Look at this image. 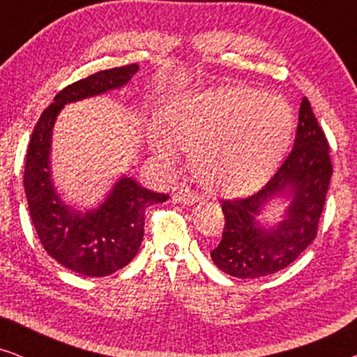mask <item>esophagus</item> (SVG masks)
I'll return each instance as SVG.
<instances>
[{
    "instance_id": "obj_1",
    "label": "esophagus",
    "mask_w": 357,
    "mask_h": 357,
    "mask_svg": "<svg viewBox=\"0 0 357 357\" xmlns=\"http://www.w3.org/2000/svg\"><path fill=\"white\" fill-rule=\"evenodd\" d=\"M172 199L175 203H185V204H193L202 199V197L193 190H190L187 185H180V187L175 190Z\"/></svg>"
}]
</instances>
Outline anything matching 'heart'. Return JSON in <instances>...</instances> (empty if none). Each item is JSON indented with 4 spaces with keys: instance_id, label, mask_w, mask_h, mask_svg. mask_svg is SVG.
<instances>
[{
    "instance_id": "1",
    "label": "heart",
    "mask_w": 357,
    "mask_h": 357,
    "mask_svg": "<svg viewBox=\"0 0 357 357\" xmlns=\"http://www.w3.org/2000/svg\"><path fill=\"white\" fill-rule=\"evenodd\" d=\"M160 126L167 137L160 131L149 136L159 154H174L172 139L190 149V162L202 183L237 193L260 183L282 159L294 115L281 97L221 86L175 99L160 115Z\"/></svg>"
}]
</instances>
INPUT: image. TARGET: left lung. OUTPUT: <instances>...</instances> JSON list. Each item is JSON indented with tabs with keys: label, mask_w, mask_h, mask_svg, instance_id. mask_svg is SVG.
Returning <instances> with one entry per match:
<instances>
[{
	"label": "left lung",
	"mask_w": 357,
	"mask_h": 357,
	"mask_svg": "<svg viewBox=\"0 0 357 357\" xmlns=\"http://www.w3.org/2000/svg\"><path fill=\"white\" fill-rule=\"evenodd\" d=\"M331 174L328 141L304 97L294 146L270 182L250 197L222 202L226 221L221 242L211 250L214 265L241 280L291 265L317 237ZM276 196L291 197V204L278 227L265 229L255 218Z\"/></svg>",
	"instance_id": "8db88e82"
}]
</instances>
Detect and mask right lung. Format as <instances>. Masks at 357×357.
I'll return each mask as SVG.
<instances>
[{"label": "right lung", "mask_w": 357, "mask_h": 357, "mask_svg": "<svg viewBox=\"0 0 357 357\" xmlns=\"http://www.w3.org/2000/svg\"><path fill=\"white\" fill-rule=\"evenodd\" d=\"M138 70L133 63L66 86L42 112L27 148L24 188L37 236L48 255L84 276H107L128 265L143 242L146 209L167 202L169 195L151 192L123 177L97 209L79 213L66 206L50 178L52 130L66 104L119 89Z\"/></svg>", "instance_id": "1"}]
</instances>
